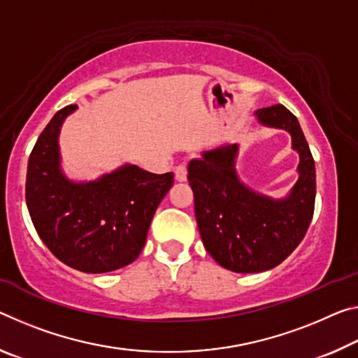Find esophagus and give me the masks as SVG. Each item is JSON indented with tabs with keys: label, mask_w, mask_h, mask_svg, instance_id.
I'll use <instances>...</instances> for the list:
<instances>
[{
	"label": "esophagus",
	"mask_w": 358,
	"mask_h": 358,
	"mask_svg": "<svg viewBox=\"0 0 358 358\" xmlns=\"http://www.w3.org/2000/svg\"><path fill=\"white\" fill-rule=\"evenodd\" d=\"M175 178L178 181H186V178H188V169H186V164H180V166L175 167Z\"/></svg>",
	"instance_id": "esophagus-1"
}]
</instances>
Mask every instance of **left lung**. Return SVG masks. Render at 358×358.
I'll return each mask as SVG.
<instances>
[{
    "label": "left lung",
    "instance_id": "1",
    "mask_svg": "<svg viewBox=\"0 0 358 358\" xmlns=\"http://www.w3.org/2000/svg\"><path fill=\"white\" fill-rule=\"evenodd\" d=\"M255 115L264 126L288 130L299 152V178L287 199L272 201L241 183L234 170L237 145L206 151L188 166L203 247L220 266L247 274L280 264L303 241L315 206L314 157L296 116L283 105Z\"/></svg>",
    "mask_w": 358,
    "mask_h": 358
}]
</instances>
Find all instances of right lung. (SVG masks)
Returning a JSON list of instances; mask_svg holds the SVG:
<instances>
[{
  "instance_id": "1",
  "label": "right lung",
  "mask_w": 358,
  "mask_h": 358,
  "mask_svg": "<svg viewBox=\"0 0 358 358\" xmlns=\"http://www.w3.org/2000/svg\"><path fill=\"white\" fill-rule=\"evenodd\" d=\"M76 110L55 113L33 148L25 199L33 226L62 263L87 274L121 269L138 258L156 208L173 185V173L122 166L97 181L73 183L60 170L59 132Z\"/></svg>"
}]
</instances>
